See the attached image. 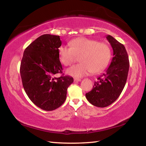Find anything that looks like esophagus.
<instances>
[{
  "instance_id": "esophagus-1",
  "label": "esophagus",
  "mask_w": 146,
  "mask_h": 146,
  "mask_svg": "<svg viewBox=\"0 0 146 146\" xmlns=\"http://www.w3.org/2000/svg\"><path fill=\"white\" fill-rule=\"evenodd\" d=\"M74 81H75V82H80L81 79H80V78H74Z\"/></svg>"
}]
</instances>
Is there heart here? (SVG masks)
<instances>
[{
	"label": "heart",
	"mask_w": 146,
	"mask_h": 146,
	"mask_svg": "<svg viewBox=\"0 0 146 146\" xmlns=\"http://www.w3.org/2000/svg\"><path fill=\"white\" fill-rule=\"evenodd\" d=\"M70 48L60 46L58 58L64 66H69L79 58V63L66 71L75 77H82L92 72L98 73L107 67L110 62L111 51L105 42L86 37H78L69 42Z\"/></svg>",
	"instance_id": "1"
}]
</instances>
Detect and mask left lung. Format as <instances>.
<instances>
[{"label":"left lung","instance_id":"left-lung-1","mask_svg":"<svg viewBox=\"0 0 146 146\" xmlns=\"http://www.w3.org/2000/svg\"><path fill=\"white\" fill-rule=\"evenodd\" d=\"M113 49L111 62L106 72L94 82L93 89L86 93L91 104L99 108L110 106L117 99L126 83L129 62L124 46L112 36H106Z\"/></svg>","mask_w":146,"mask_h":146}]
</instances>
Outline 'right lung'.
Masks as SVG:
<instances>
[{
	"mask_svg": "<svg viewBox=\"0 0 146 146\" xmlns=\"http://www.w3.org/2000/svg\"><path fill=\"white\" fill-rule=\"evenodd\" d=\"M60 36L45 34L38 37L24 51L20 73L24 90L35 105L45 111L56 110L65 102L73 77L64 76L59 60Z\"/></svg>",
	"mask_w": 146,
	"mask_h": 146,
	"instance_id": "obj_1",
	"label": "right lung"
}]
</instances>
